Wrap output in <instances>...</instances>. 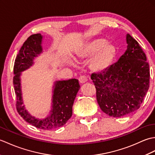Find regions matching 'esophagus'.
I'll list each match as a JSON object with an SVG mask.
<instances>
[{
    "label": "esophagus",
    "instance_id": "esophagus-1",
    "mask_svg": "<svg viewBox=\"0 0 155 155\" xmlns=\"http://www.w3.org/2000/svg\"><path fill=\"white\" fill-rule=\"evenodd\" d=\"M78 81H79V83L81 84H83L87 81V78L85 76H81V77L78 78Z\"/></svg>",
    "mask_w": 155,
    "mask_h": 155
}]
</instances>
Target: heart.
Here are the masks:
<instances>
[{
	"label": "heart",
	"instance_id": "1",
	"mask_svg": "<svg viewBox=\"0 0 155 155\" xmlns=\"http://www.w3.org/2000/svg\"><path fill=\"white\" fill-rule=\"evenodd\" d=\"M78 61H87L91 58L89 68L95 72H103L109 68L117 55V48L107 39L98 38L82 44L76 51ZM72 64V62H69Z\"/></svg>",
	"mask_w": 155,
	"mask_h": 155
}]
</instances>
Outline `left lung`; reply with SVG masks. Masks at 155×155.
<instances>
[{
    "instance_id": "obj_1",
    "label": "left lung",
    "mask_w": 155,
    "mask_h": 155,
    "mask_svg": "<svg viewBox=\"0 0 155 155\" xmlns=\"http://www.w3.org/2000/svg\"><path fill=\"white\" fill-rule=\"evenodd\" d=\"M127 49L103 73L91 74L98 104L104 113L120 117L139 109L149 88L147 57L135 39L127 35Z\"/></svg>"
}]
</instances>
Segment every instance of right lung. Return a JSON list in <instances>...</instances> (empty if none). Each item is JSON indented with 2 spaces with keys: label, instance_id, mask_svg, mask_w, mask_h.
<instances>
[{
  "label": "right lung",
  "instance_id": "obj_1",
  "mask_svg": "<svg viewBox=\"0 0 155 155\" xmlns=\"http://www.w3.org/2000/svg\"><path fill=\"white\" fill-rule=\"evenodd\" d=\"M42 36L41 34L32 35L20 49L15 61L13 84L16 98V110L23 119L40 129L51 130L63 126L71 117L72 105L80 85L76 78L57 81L54 86L50 114L45 119H38L28 113L22 104L20 77L21 72L30 68L33 64L34 58L42 52Z\"/></svg>",
  "mask_w": 155,
  "mask_h": 155
}]
</instances>
